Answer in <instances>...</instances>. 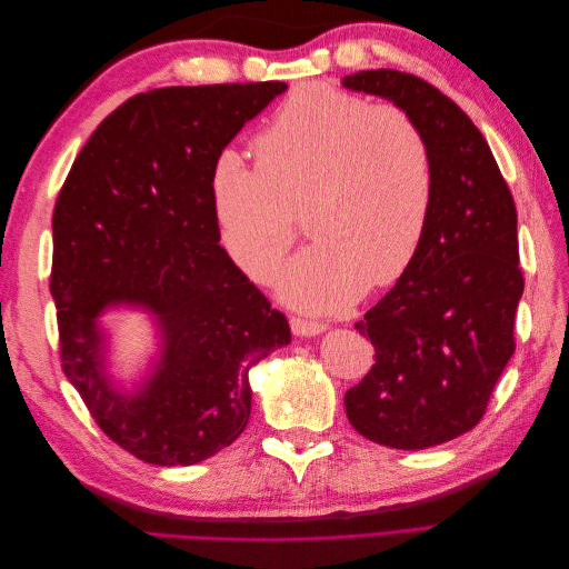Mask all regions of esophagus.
<instances>
[{
	"label": "esophagus",
	"instance_id": "esophagus-1",
	"mask_svg": "<svg viewBox=\"0 0 569 569\" xmlns=\"http://www.w3.org/2000/svg\"><path fill=\"white\" fill-rule=\"evenodd\" d=\"M291 332L299 337H316L325 332V322L320 320H308V318H291Z\"/></svg>",
	"mask_w": 569,
	"mask_h": 569
}]
</instances>
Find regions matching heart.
<instances>
[{
  "label": "heart",
  "mask_w": 569,
  "mask_h": 569,
  "mask_svg": "<svg viewBox=\"0 0 569 569\" xmlns=\"http://www.w3.org/2000/svg\"><path fill=\"white\" fill-rule=\"evenodd\" d=\"M251 151L256 168L226 151L209 180L220 244L239 270L263 280L295 247L303 211L316 244L280 274L291 303L332 311L403 278L437 194L432 144L403 107L303 82Z\"/></svg>",
  "instance_id": "b5f03b06"
}]
</instances>
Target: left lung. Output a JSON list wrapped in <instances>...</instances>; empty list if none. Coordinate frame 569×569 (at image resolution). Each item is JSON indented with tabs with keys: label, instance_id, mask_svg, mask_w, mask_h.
Wrapping results in <instances>:
<instances>
[{
	"label": "left lung",
	"instance_id": "8db88e82",
	"mask_svg": "<svg viewBox=\"0 0 569 569\" xmlns=\"http://www.w3.org/2000/svg\"><path fill=\"white\" fill-rule=\"evenodd\" d=\"M343 88L403 107L435 153L437 194L416 261L356 330L375 366L343 396L358 435L420 451L485 418L515 353V311L525 289L518 211L485 137L427 80L377 68Z\"/></svg>",
	"mask_w": 569,
	"mask_h": 569
}]
</instances>
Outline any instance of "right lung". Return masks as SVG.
Listing matches in <instances>:
<instances>
[{
  "instance_id": "add662e5",
  "label": "right lung",
  "mask_w": 569,
  "mask_h": 569,
  "mask_svg": "<svg viewBox=\"0 0 569 569\" xmlns=\"http://www.w3.org/2000/svg\"><path fill=\"white\" fill-rule=\"evenodd\" d=\"M284 82L161 88L101 120L68 173L51 228V297L61 368L120 449L151 465H194L251 416L249 368L291 339L284 313L222 249L209 180L247 120ZM158 316L164 353L137 397L100 368L96 318L111 302Z\"/></svg>"
}]
</instances>
